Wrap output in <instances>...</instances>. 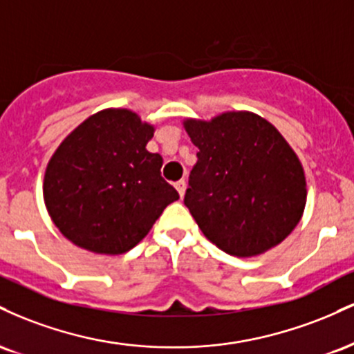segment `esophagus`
Returning a JSON list of instances; mask_svg holds the SVG:
<instances>
[{
    "label": "esophagus",
    "mask_w": 354,
    "mask_h": 354,
    "mask_svg": "<svg viewBox=\"0 0 354 354\" xmlns=\"http://www.w3.org/2000/svg\"><path fill=\"white\" fill-rule=\"evenodd\" d=\"M174 188H176L178 193H180V196L183 198L185 196V191H186V181L185 180H180L174 183Z\"/></svg>",
    "instance_id": "obj_1"
}]
</instances>
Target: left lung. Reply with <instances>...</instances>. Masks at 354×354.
Listing matches in <instances>:
<instances>
[{
    "label": "left lung",
    "instance_id": "1",
    "mask_svg": "<svg viewBox=\"0 0 354 354\" xmlns=\"http://www.w3.org/2000/svg\"><path fill=\"white\" fill-rule=\"evenodd\" d=\"M198 148L185 205L203 234L225 253L261 254L303 216V166L273 124L248 111L186 120Z\"/></svg>",
    "mask_w": 354,
    "mask_h": 354
}]
</instances>
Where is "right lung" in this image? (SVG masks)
Here are the masks:
<instances>
[{
	"label": "right lung",
	"mask_w": 354,
	"mask_h": 354,
	"mask_svg": "<svg viewBox=\"0 0 354 354\" xmlns=\"http://www.w3.org/2000/svg\"><path fill=\"white\" fill-rule=\"evenodd\" d=\"M154 128L129 109H104L64 138L46 166L48 213L83 250L135 248L180 194L161 176L163 158L146 145Z\"/></svg>",
	"instance_id": "add662e5"
}]
</instances>
